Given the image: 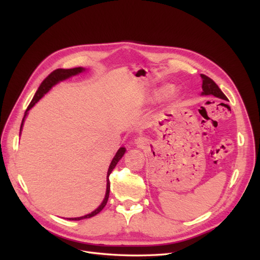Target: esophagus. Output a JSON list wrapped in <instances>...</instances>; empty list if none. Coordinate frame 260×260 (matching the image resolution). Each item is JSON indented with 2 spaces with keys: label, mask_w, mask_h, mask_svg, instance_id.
<instances>
[{
  "label": "esophagus",
  "mask_w": 260,
  "mask_h": 260,
  "mask_svg": "<svg viewBox=\"0 0 260 260\" xmlns=\"http://www.w3.org/2000/svg\"><path fill=\"white\" fill-rule=\"evenodd\" d=\"M135 143L137 144L138 146H142V145H144L146 143V139L144 137H138L137 139L135 140Z\"/></svg>",
  "instance_id": "obj_1"
}]
</instances>
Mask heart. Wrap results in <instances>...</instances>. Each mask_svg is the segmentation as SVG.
<instances>
[{
    "label": "heart",
    "instance_id": "b5f03b06",
    "mask_svg": "<svg viewBox=\"0 0 260 260\" xmlns=\"http://www.w3.org/2000/svg\"><path fill=\"white\" fill-rule=\"evenodd\" d=\"M169 92H170V95H171V97H172V98H173V97H175V94H176V92H175V89H174V88H171Z\"/></svg>",
    "mask_w": 260,
    "mask_h": 260
}]
</instances>
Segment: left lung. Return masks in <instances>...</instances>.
Listing matches in <instances>:
<instances>
[{
  "label": "left lung",
  "instance_id": "left-lung-1",
  "mask_svg": "<svg viewBox=\"0 0 260 260\" xmlns=\"http://www.w3.org/2000/svg\"><path fill=\"white\" fill-rule=\"evenodd\" d=\"M202 79V93L201 94H212L214 97H217L222 100H226L228 98L225 97V94L221 91V89L218 87V85L215 83V82L207 77L206 75H200Z\"/></svg>",
  "mask_w": 260,
  "mask_h": 260
}]
</instances>
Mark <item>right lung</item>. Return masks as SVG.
Returning <instances> with one entry per match:
<instances>
[{"instance_id":"1","label":"right lung","mask_w":260,"mask_h":260,"mask_svg":"<svg viewBox=\"0 0 260 260\" xmlns=\"http://www.w3.org/2000/svg\"><path fill=\"white\" fill-rule=\"evenodd\" d=\"M84 71H85V68H83V67H76V68H71V70H63V68H59V70L53 71L50 75H48V76L44 79V81L42 82V83H41V85L39 86V88H38L36 94L34 95V98H32V100H31L30 104L28 105V107H27V109H26L24 118H23V120H22V124H21V128H20V134H21V131H22V128H23V123H24V121H25V117L27 116V114H28L29 109H30L31 107H34V105H35L41 98H42L46 92H48V91L51 89L52 86H54V85H56L57 83H59V82H61V81H64V80H66V79H68V78H71V77H73V76H76V75H79V74H81V73H83ZM125 151H126L125 147H120V148L118 149V152L116 153L115 157L113 158V160H112V162H111V165H109V168H108V171H107V176H106V179H107L106 193H105V197H104V199H103V201H102V203L100 204V206H99L97 209H95L93 212H91V213H89V214H87V215H85V216L76 217V218H68V219H70V220L86 219V218H90V217H92V216H94V215L99 214V213L103 210V208L106 206V203H107L108 196H109V187H111V185H109V179H108V178H109V175H111V173L113 172V170H114L115 167L117 166V163L119 162V160L123 157V155H124Z\"/></svg>"}]
</instances>
